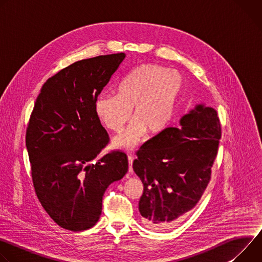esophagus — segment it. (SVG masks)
<instances>
[{
	"label": "esophagus",
	"instance_id": "1",
	"mask_svg": "<svg viewBox=\"0 0 262 262\" xmlns=\"http://www.w3.org/2000/svg\"><path fill=\"white\" fill-rule=\"evenodd\" d=\"M127 160H128V172H129V173H133V167H132V165H133V162H134V158L130 157V156H128Z\"/></svg>",
	"mask_w": 262,
	"mask_h": 262
}]
</instances>
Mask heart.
<instances>
[{"instance_id": "1", "label": "heart", "mask_w": 262, "mask_h": 262, "mask_svg": "<svg viewBox=\"0 0 262 262\" xmlns=\"http://www.w3.org/2000/svg\"><path fill=\"white\" fill-rule=\"evenodd\" d=\"M183 85L178 71L143 64L120 82L118 94L99 95L94 102V112L104 127L119 132L130 115L134 119L112 141L113 147L130 151L146 133L157 136L168 128L175 116Z\"/></svg>"}]
</instances>
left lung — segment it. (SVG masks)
<instances>
[{
  "mask_svg": "<svg viewBox=\"0 0 262 262\" xmlns=\"http://www.w3.org/2000/svg\"><path fill=\"white\" fill-rule=\"evenodd\" d=\"M220 138L216 111L198 103L181 116L178 127L166 128L139 149L133 169L144 185L139 211L146 227L169 228L198 203Z\"/></svg>",
  "mask_w": 262,
  "mask_h": 262,
  "instance_id": "obj_1",
  "label": "left lung"
}]
</instances>
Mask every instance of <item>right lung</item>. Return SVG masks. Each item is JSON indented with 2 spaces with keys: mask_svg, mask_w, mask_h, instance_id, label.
Masks as SVG:
<instances>
[{
  "mask_svg": "<svg viewBox=\"0 0 262 262\" xmlns=\"http://www.w3.org/2000/svg\"><path fill=\"white\" fill-rule=\"evenodd\" d=\"M124 59L120 53L73 63L50 78L36 99L26 134L33 183L46 211L64 229L93 227L107 186L128 170L120 151L93 162L108 142L94 102Z\"/></svg>",
  "mask_w": 262,
  "mask_h": 262,
  "instance_id": "add662e5",
  "label": "right lung"
}]
</instances>
